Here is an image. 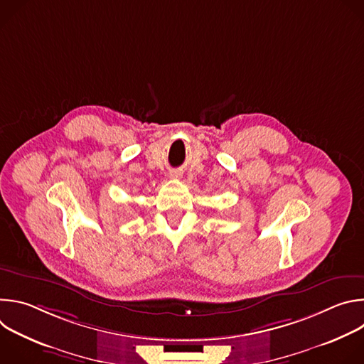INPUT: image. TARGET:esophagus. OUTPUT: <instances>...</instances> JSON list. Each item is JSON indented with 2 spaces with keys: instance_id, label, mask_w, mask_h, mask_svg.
Masks as SVG:
<instances>
[{
  "instance_id": "obj_1",
  "label": "esophagus",
  "mask_w": 364,
  "mask_h": 364,
  "mask_svg": "<svg viewBox=\"0 0 364 364\" xmlns=\"http://www.w3.org/2000/svg\"><path fill=\"white\" fill-rule=\"evenodd\" d=\"M171 177H173V178H178V177H180V174H178L177 171H174V173H171Z\"/></svg>"
}]
</instances>
